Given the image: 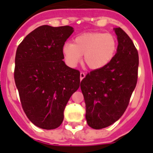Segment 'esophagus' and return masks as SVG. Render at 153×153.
<instances>
[{
  "label": "esophagus",
  "mask_w": 153,
  "mask_h": 153,
  "mask_svg": "<svg viewBox=\"0 0 153 153\" xmlns=\"http://www.w3.org/2000/svg\"><path fill=\"white\" fill-rule=\"evenodd\" d=\"M85 76H86V74H85L84 72H80V79H81V80H82V79L85 78Z\"/></svg>",
  "instance_id": "34e87169"
}]
</instances>
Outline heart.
Instances as JSON below:
<instances>
[{"instance_id":"heart-1","label":"heart","mask_w":153,"mask_h":153,"mask_svg":"<svg viewBox=\"0 0 153 153\" xmlns=\"http://www.w3.org/2000/svg\"><path fill=\"white\" fill-rule=\"evenodd\" d=\"M117 43L114 35L109 32H90L76 37L74 44H64L62 51L71 67L76 66L84 55V62L92 70L101 69L114 58Z\"/></svg>"}]
</instances>
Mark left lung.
I'll use <instances>...</instances> for the list:
<instances>
[{
  "label": "left lung",
  "mask_w": 153,
  "mask_h": 153,
  "mask_svg": "<svg viewBox=\"0 0 153 153\" xmlns=\"http://www.w3.org/2000/svg\"><path fill=\"white\" fill-rule=\"evenodd\" d=\"M114 31L118 46L114 58L104 67L91 71L80 84L86 121L95 129L111 126L123 115L137 82V50L121 27Z\"/></svg>",
  "instance_id": "left-lung-1"
}]
</instances>
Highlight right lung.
<instances>
[{
    "label": "right lung",
    "mask_w": 153,
    "mask_h": 153,
    "mask_svg": "<svg viewBox=\"0 0 153 153\" xmlns=\"http://www.w3.org/2000/svg\"><path fill=\"white\" fill-rule=\"evenodd\" d=\"M74 32L71 26L42 25L19 44L14 79L21 105L35 126L58 128L71 95L79 89L80 72L62 61L65 42Z\"/></svg>",
    "instance_id": "right-lung-1"
}]
</instances>
